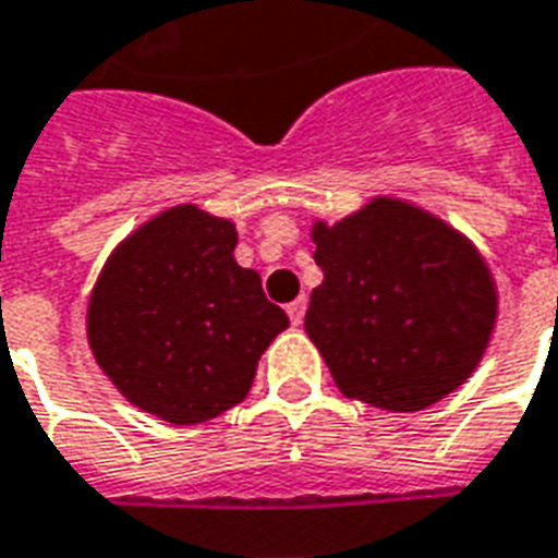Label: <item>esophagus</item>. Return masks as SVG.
<instances>
[{
  "label": "esophagus",
  "instance_id": "1",
  "mask_svg": "<svg viewBox=\"0 0 558 558\" xmlns=\"http://www.w3.org/2000/svg\"><path fill=\"white\" fill-rule=\"evenodd\" d=\"M305 307H307L305 295H299L295 302H290V305H287V314H290L292 326H302V319H305Z\"/></svg>",
  "mask_w": 558,
  "mask_h": 558
}]
</instances>
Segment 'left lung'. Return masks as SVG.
I'll return each instance as SVG.
<instances>
[{"label": "left lung", "mask_w": 558, "mask_h": 558, "mask_svg": "<svg viewBox=\"0 0 558 558\" xmlns=\"http://www.w3.org/2000/svg\"><path fill=\"white\" fill-rule=\"evenodd\" d=\"M323 283L305 332L347 399L423 411L469 380L498 317L496 278L459 229L404 198L374 196L314 220Z\"/></svg>", "instance_id": "left-lung-1"}]
</instances>
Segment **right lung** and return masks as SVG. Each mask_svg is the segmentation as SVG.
<instances>
[{
	"instance_id": "1",
	"label": "right lung",
	"mask_w": 558,
	"mask_h": 558,
	"mask_svg": "<svg viewBox=\"0 0 558 558\" xmlns=\"http://www.w3.org/2000/svg\"><path fill=\"white\" fill-rule=\"evenodd\" d=\"M239 232L174 205L117 244L87 302L93 360L123 399L196 426L247 399L259 356L290 319L235 263Z\"/></svg>"
}]
</instances>
